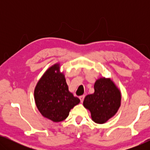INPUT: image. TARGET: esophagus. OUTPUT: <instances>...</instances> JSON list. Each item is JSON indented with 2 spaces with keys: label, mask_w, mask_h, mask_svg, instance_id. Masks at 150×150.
Listing matches in <instances>:
<instances>
[{
  "label": "esophagus",
  "mask_w": 150,
  "mask_h": 150,
  "mask_svg": "<svg viewBox=\"0 0 150 150\" xmlns=\"http://www.w3.org/2000/svg\"><path fill=\"white\" fill-rule=\"evenodd\" d=\"M79 98H80V100H81V102H83V100H84V98H85V96L83 95V96H80Z\"/></svg>",
  "instance_id": "esophagus-1"
}]
</instances>
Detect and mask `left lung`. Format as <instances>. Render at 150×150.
<instances>
[{
  "label": "left lung",
  "instance_id": "1",
  "mask_svg": "<svg viewBox=\"0 0 150 150\" xmlns=\"http://www.w3.org/2000/svg\"><path fill=\"white\" fill-rule=\"evenodd\" d=\"M93 93L87 95L83 106L91 112L92 120L104 124L117 112L121 105L120 90L110 79L100 78L94 84Z\"/></svg>",
  "mask_w": 150,
  "mask_h": 150
}]
</instances>
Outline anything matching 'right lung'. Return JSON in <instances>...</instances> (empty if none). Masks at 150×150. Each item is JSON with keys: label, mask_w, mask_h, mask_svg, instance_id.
I'll use <instances>...</instances> for the list:
<instances>
[{"label": "right lung", "mask_w": 150, "mask_h": 150, "mask_svg": "<svg viewBox=\"0 0 150 150\" xmlns=\"http://www.w3.org/2000/svg\"><path fill=\"white\" fill-rule=\"evenodd\" d=\"M34 98L40 113L54 122L65 120L71 108L80 102L79 98L69 91L59 63L49 67L39 80Z\"/></svg>", "instance_id": "1"}]
</instances>
